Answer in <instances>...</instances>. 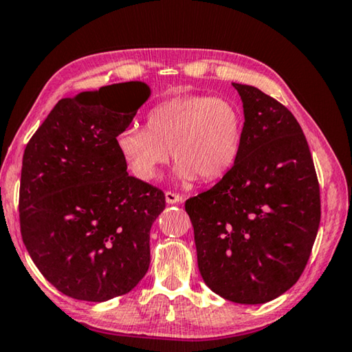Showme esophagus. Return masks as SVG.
<instances>
[{
    "mask_svg": "<svg viewBox=\"0 0 352 352\" xmlns=\"http://www.w3.org/2000/svg\"><path fill=\"white\" fill-rule=\"evenodd\" d=\"M165 201L168 202V204H177V202L184 201V196L175 192H165Z\"/></svg>",
    "mask_w": 352,
    "mask_h": 352,
    "instance_id": "esophagus-1",
    "label": "esophagus"
}]
</instances>
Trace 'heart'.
I'll use <instances>...</instances> for the list:
<instances>
[{"label":"heart","mask_w":352,"mask_h":352,"mask_svg":"<svg viewBox=\"0 0 352 352\" xmlns=\"http://www.w3.org/2000/svg\"><path fill=\"white\" fill-rule=\"evenodd\" d=\"M243 116L224 97L187 94L150 109L146 126L131 125L117 135V148L129 171L154 181L173 159L182 181L210 182L223 177L238 157Z\"/></svg>","instance_id":"1"}]
</instances>
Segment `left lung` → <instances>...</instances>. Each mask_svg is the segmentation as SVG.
I'll return each instance as SVG.
<instances>
[{
  "instance_id": "obj_1",
  "label": "left lung",
  "mask_w": 352,
  "mask_h": 352,
  "mask_svg": "<svg viewBox=\"0 0 352 352\" xmlns=\"http://www.w3.org/2000/svg\"><path fill=\"white\" fill-rule=\"evenodd\" d=\"M233 86L244 108L238 157L186 210L206 285L229 301L260 305L303 274L320 226V187L291 111L255 86Z\"/></svg>"
}]
</instances>
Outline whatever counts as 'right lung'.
<instances>
[{
	"label": "right lung",
	"mask_w": 352,
	"mask_h": 352,
	"mask_svg": "<svg viewBox=\"0 0 352 352\" xmlns=\"http://www.w3.org/2000/svg\"><path fill=\"white\" fill-rule=\"evenodd\" d=\"M116 91L133 94L135 107L108 109L102 96ZM148 96L145 83L128 82L61 98L24 150L23 243L43 276L67 297H119L150 266V229L165 195L129 176L117 148V135Z\"/></svg>",
	"instance_id": "1"
}]
</instances>
